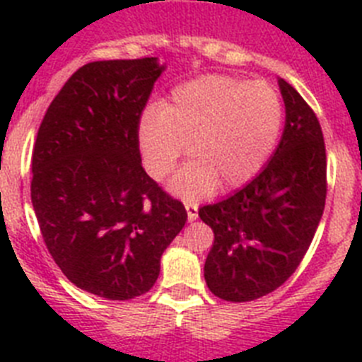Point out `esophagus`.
Segmentation results:
<instances>
[{
	"label": "esophagus",
	"mask_w": 362,
	"mask_h": 362,
	"mask_svg": "<svg viewBox=\"0 0 362 362\" xmlns=\"http://www.w3.org/2000/svg\"><path fill=\"white\" fill-rule=\"evenodd\" d=\"M185 209H187L188 221L197 219V204L196 203H185Z\"/></svg>",
	"instance_id": "1"
}]
</instances>
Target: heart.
Returning <instances> with one entry per match:
<instances>
[{"label": "heart", "instance_id": "heart-1", "mask_svg": "<svg viewBox=\"0 0 362 362\" xmlns=\"http://www.w3.org/2000/svg\"><path fill=\"white\" fill-rule=\"evenodd\" d=\"M279 94L264 81L203 76L179 85L161 110L150 108L139 123L145 168L163 181L187 150L194 158L172 181L183 197L219 187L232 190L263 170L283 130Z\"/></svg>", "mask_w": 362, "mask_h": 362}]
</instances>
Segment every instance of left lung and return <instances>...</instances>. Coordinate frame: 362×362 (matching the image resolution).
Wrapping results in <instances>:
<instances>
[{"label": "left lung", "mask_w": 362, "mask_h": 362, "mask_svg": "<svg viewBox=\"0 0 362 362\" xmlns=\"http://www.w3.org/2000/svg\"><path fill=\"white\" fill-rule=\"evenodd\" d=\"M286 107L281 143L264 168L226 199L199 209L214 230L204 263L210 292L246 303L279 288L308 252L326 201V148L315 112L279 79Z\"/></svg>", "instance_id": "1"}]
</instances>
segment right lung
I'll return each instance as SVG.
<instances>
[{
	"label": "right lung",
	"instance_id": "add662e5",
	"mask_svg": "<svg viewBox=\"0 0 362 362\" xmlns=\"http://www.w3.org/2000/svg\"><path fill=\"white\" fill-rule=\"evenodd\" d=\"M163 70L156 57L83 65L47 108L32 150L45 245L70 283L105 299L148 292L187 223L139 153V121Z\"/></svg>",
	"mask_w": 362,
	"mask_h": 362
}]
</instances>
